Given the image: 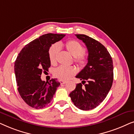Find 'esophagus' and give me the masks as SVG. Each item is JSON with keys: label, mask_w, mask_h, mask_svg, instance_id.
<instances>
[{"label": "esophagus", "mask_w": 134, "mask_h": 134, "mask_svg": "<svg viewBox=\"0 0 134 134\" xmlns=\"http://www.w3.org/2000/svg\"><path fill=\"white\" fill-rule=\"evenodd\" d=\"M60 83L61 85H63V84H65L66 83V81H65V80H60Z\"/></svg>", "instance_id": "esophagus-1"}]
</instances>
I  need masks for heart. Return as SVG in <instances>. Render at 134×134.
Masks as SVG:
<instances>
[{"instance_id": "heart-1", "label": "heart", "mask_w": 134, "mask_h": 134, "mask_svg": "<svg viewBox=\"0 0 134 134\" xmlns=\"http://www.w3.org/2000/svg\"><path fill=\"white\" fill-rule=\"evenodd\" d=\"M65 47L70 54L75 57L74 61L80 66H84L87 63V58L84 55L85 49L79 42L76 40H70L65 44ZM60 51V47L57 44H53L49 50V58L51 64L55 65L57 63V55ZM77 69L74 66H60L54 69V76L60 80H66L74 76Z\"/></svg>"}]
</instances>
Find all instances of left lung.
I'll list each match as a JSON object with an SVG mask.
<instances>
[{"mask_svg": "<svg viewBox=\"0 0 134 134\" xmlns=\"http://www.w3.org/2000/svg\"><path fill=\"white\" fill-rule=\"evenodd\" d=\"M85 44L88 52V63L76 76L88 83L82 87L77 83L69 96L75 105L82 110H90L98 106L106 98L113 80V61L107 49L99 42L88 36L76 34Z\"/></svg>", "mask_w": 134, "mask_h": 134, "instance_id": "1", "label": "left lung"}]
</instances>
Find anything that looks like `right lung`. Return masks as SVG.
I'll list each match as a JSON object with an SVG mask.
<instances>
[{"mask_svg":"<svg viewBox=\"0 0 134 134\" xmlns=\"http://www.w3.org/2000/svg\"><path fill=\"white\" fill-rule=\"evenodd\" d=\"M66 35L47 34L33 40L22 49L14 63L18 90L20 96L29 106L36 109L50 103L60 83L57 79L43 81V71L51 66L49 50L52 44Z\"/></svg>","mask_w":134,"mask_h":134,"instance_id":"1","label":"right lung"}]
</instances>
